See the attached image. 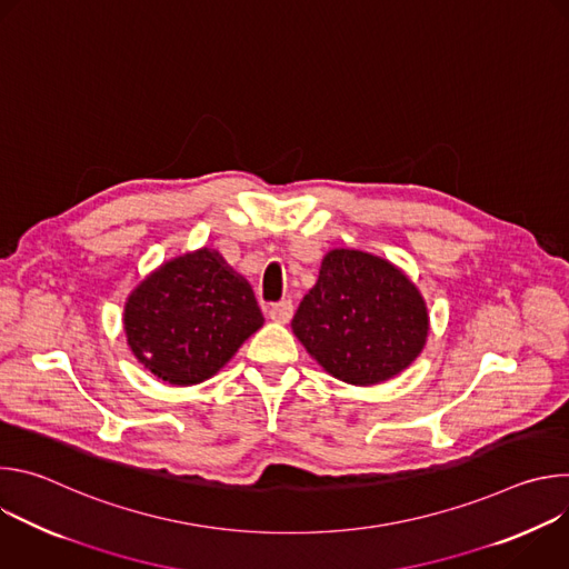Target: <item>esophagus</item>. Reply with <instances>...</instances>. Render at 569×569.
I'll use <instances>...</instances> for the list:
<instances>
[{"label":"esophagus","instance_id":"34e87169","mask_svg":"<svg viewBox=\"0 0 569 569\" xmlns=\"http://www.w3.org/2000/svg\"><path fill=\"white\" fill-rule=\"evenodd\" d=\"M292 315H295V308H292L290 301H279V303H272L268 308V317L272 321H279V323H288L292 319Z\"/></svg>","mask_w":569,"mask_h":569}]
</instances>
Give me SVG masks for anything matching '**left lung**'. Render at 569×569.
<instances>
[{"instance_id":"left-lung-1","label":"left lung","mask_w":569,"mask_h":569,"mask_svg":"<svg viewBox=\"0 0 569 569\" xmlns=\"http://www.w3.org/2000/svg\"><path fill=\"white\" fill-rule=\"evenodd\" d=\"M428 306L393 263L333 250L299 303L292 331L331 376L349 385H378L408 369L426 347Z\"/></svg>"}]
</instances>
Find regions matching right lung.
Returning <instances> with one entry per match:
<instances>
[{"label":"right lung","instance_id":"right-lung-1","mask_svg":"<svg viewBox=\"0 0 569 569\" xmlns=\"http://www.w3.org/2000/svg\"><path fill=\"white\" fill-rule=\"evenodd\" d=\"M261 327L250 283L209 248L159 266L123 306L132 356L178 387L218 373Z\"/></svg>","mask_w":569,"mask_h":569}]
</instances>
